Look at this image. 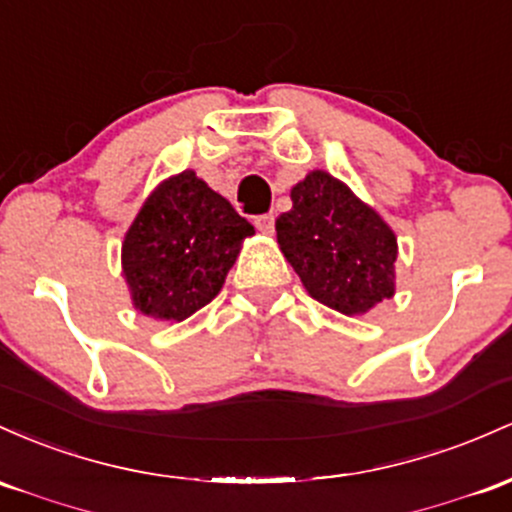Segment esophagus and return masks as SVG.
Segmentation results:
<instances>
[{
    "label": "esophagus",
    "instance_id": "34e87169",
    "mask_svg": "<svg viewBox=\"0 0 512 512\" xmlns=\"http://www.w3.org/2000/svg\"><path fill=\"white\" fill-rule=\"evenodd\" d=\"M256 227H258V232L273 234V229H275V217H273V215H258V217H256Z\"/></svg>",
    "mask_w": 512,
    "mask_h": 512
}]
</instances>
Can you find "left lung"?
<instances>
[{
  "label": "left lung",
  "instance_id": "obj_1",
  "mask_svg": "<svg viewBox=\"0 0 512 512\" xmlns=\"http://www.w3.org/2000/svg\"><path fill=\"white\" fill-rule=\"evenodd\" d=\"M290 198L275 232L309 297L346 317H363L392 300L399 246L380 212L321 169L295 183Z\"/></svg>",
  "mask_w": 512,
  "mask_h": 512
}]
</instances>
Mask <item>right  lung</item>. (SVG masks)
I'll return each mask as SVG.
<instances>
[{
	"label": "right lung",
	"mask_w": 512,
	"mask_h": 512,
	"mask_svg": "<svg viewBox=\"0 0 512 512\" xmlns=\"http://www.w3.org/2000/svg\"><path fill=\"white\" fill-rule=\"evenodd\" d=\"M251 234L254 227L195 171L164 179L120 249L132 307L157 321L188 319L215 300Z\"/></svg>",
	"instance_id": "add662e5"
}]
</instances>
